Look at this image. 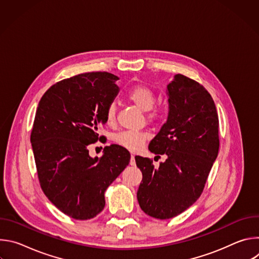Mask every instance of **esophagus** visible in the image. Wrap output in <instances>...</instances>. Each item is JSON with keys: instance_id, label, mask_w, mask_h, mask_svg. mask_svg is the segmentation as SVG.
Returning a JSON list of instances; mask_svg holds the SVG:
<instances>
[{"instance_id": "34e87169", "label": "esophagus", "mask_w": 259, "mask_h": 259, "mask_svg": "<svg viewBox=\"0 0 259 259\" xmlns=\"http://www.w3.org/2000/svg\"><path fill=\"white\" fill-rule=\"evenodd\" d=\"M135 156L133 154H131V159H130V165L131 166H135Z\"/></svg>"}]
</instances>
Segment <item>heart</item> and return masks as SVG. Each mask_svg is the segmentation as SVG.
Masks as SVG:
<instances>
[{"label": "heart", "instance_id": "1", "mask_svg": "<svg viewBox=\"0 0 259 259\" xmlns=\"http://www.w3.org/2000/svg\"><path fill=\"white\" fill-rule=\"evenodd\" d=\"M130 101H132L142 112H150L156 103V94L155 92L146 86H135L128 91L127 94ZM150 119L157 117V113L153 112L147 115ZM105 121L109 126H113L116 123V104L110 103L105 112ZM149 134L144 131H132V130H123L116 133L113 137L114 141L132 152L139 151L146 141Z\"/></svg>", "mask_w": 259, "mask_h": 259}]
</instances>
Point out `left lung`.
Masks as SVG:
<instances>
[{"mask_svg":"<svg viewBox=\"0 0 259 259\" xmlns=\"http://www.w3.org/2000/svg\"><path fill=\"white\" fill-rule=\"evenodd\" d=\"M167 121L149 145L166 161L155 168L151 159L135 157L142 172L139 206L158 219L177 216L199 199L219 149L218 116L209 92L178 73L167 85Z\"/></svg>","mask_w":259,"mask_h":259,"instance_id":"8db88e82","label":"left lung"}]
</instances>
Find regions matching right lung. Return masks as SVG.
Listing matches in <instances>:
<instances>
[{"instance_id": "obj_1", "label": "right lung", "mask_w": 259, "mask_h": 259, "mask_svg": "<svg viewBox=\"0 0 259 259\" xmlns=\"http://www.w3.org/2000/svg\"><path fill=\"white\" fill-rule=\"evenodd\" d=\"M119 78L106 71L86 72L62 80L42 96L30 134L41 188L61 212L86 220L105 205L104 192L128 166L123 146H105L92 158L88 146L101 137L105 112L120 89Z\"/></svg>"}]
</instances>
